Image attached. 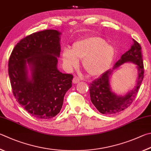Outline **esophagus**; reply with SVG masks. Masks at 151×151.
Masks as SVG:
<instances>
[{
    "mask_svg": "<svg viewBox=\"0 0 151 151\" xmlns=\"http://www.w3.org/2000/svg\"><path fill=\"white\" fill-rule=\"evenodd\" d=\"M73 82L74 84H77L79 82H80V79H79L77 76H75V77L73 78Z\"/></svg>",
    "mask_w": 151,
    "mask_h": 151,
    "instance_id": "esophagus-1",
    "label": "esophagus"
}]
</instances>
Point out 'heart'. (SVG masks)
I'll return each mask as SVG.
<instances>
[{
  "label": "heart",
  "mask_w": 151,
  "mask_h": 151,
  "mask_svg": "<svg viewBox=\"0 0 151 151\" xmlns=\"http://www.w3.org/2000/svg\"><path fill=\"white\" fill-rule=\"evenodd\" d=\"M115 49L103 38L90 36L76 41L70 51L65 49L61 58L68 70L78 67V60H83L84 70L90 76H98L108 69L113 61Z\"/></svg>",
  "instance_id": "heart-1"
}]
</instances>
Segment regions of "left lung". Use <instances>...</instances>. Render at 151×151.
<instances>
[{"label":"left lung","instance_id":"1","mask_svg":"<svg viewBox=\"0 0 151 151\" xmlns=\"http://www.w3.org/2000/svg\"><path fill=\"white\" fill-rule=\"evenodd\" d=\"M129 50L122 55L112 69H109L95 79L89 85L90 100L101 114H114L127 108L135 99L144 78V67L142 62L141 47L133 40ZM126 62H132L138 70V79L136 86L125 95H117L111 90L110 78L113 70Z\"/></svg>","mask_w":151,"mask_h":151}]
</instances>
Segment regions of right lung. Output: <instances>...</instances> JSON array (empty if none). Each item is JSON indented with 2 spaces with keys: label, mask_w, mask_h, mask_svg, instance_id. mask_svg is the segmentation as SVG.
<instances>
[{
  "label": "right lung",
  "mask_w": 151,
  "mask_h": 151,
  "mask_svg": "<svg viewBox=\"0 0 151 151\" xmlns=\"http://www.w3.org/2000/svg\"><path fill=\"white\" fill-rule=\"evenodd\" d=\"M61 34L46 29L28 35L16 45L9 59L14 96L28 113L41 119L59 113L65 95L72 86L73 76L57 68Z\"/></svg>",
  "instance_id": "right-lung-1"
}]
</instances>
